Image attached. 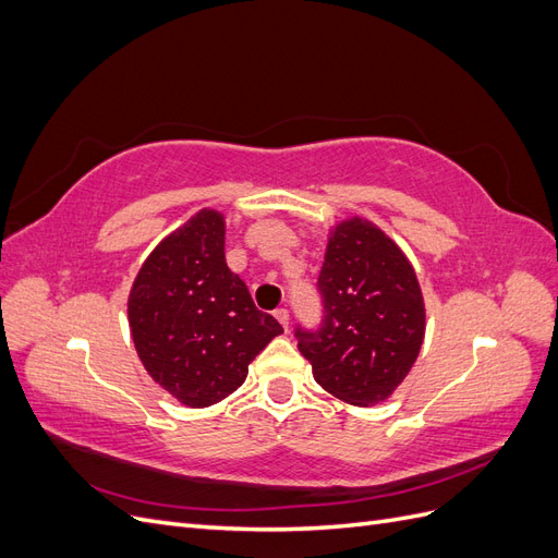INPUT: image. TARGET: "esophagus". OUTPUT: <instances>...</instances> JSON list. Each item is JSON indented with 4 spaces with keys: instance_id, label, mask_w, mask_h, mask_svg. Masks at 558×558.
I'll use <instances>...</instances> for the list:
<instances>
[{
    "instance_id": "1",
    "label": "esophagus",
    "mask_w": 558,
    "mask_h": 558,
    "mask_svg": "<svg viewBox=\"0 0 558 558\" xmlns=\"http://www.w3.org/2000/svg\"><path fill=\"white\" fill-rule=\"evenodd\" d=\"M275 318L283 326V330H289V310H283V307L275 310Z\"/></svg>"
}]
</instances>
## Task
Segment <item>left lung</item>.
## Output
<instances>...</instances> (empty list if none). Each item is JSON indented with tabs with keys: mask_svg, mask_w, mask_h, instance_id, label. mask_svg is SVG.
Here are the masks:
<instances>
[{
	"mask_svg": "<svg viewBox=\"0 0 558 558\" xmlns=\"http://www.w3.org/2000/svg\"><path fill=\"white\" fill-rule=\"evenodd\" d=\"M318 291L324 324L316 332L298 330L314 379L356 408L391 398L426 335L424 293L410 258L367 218H342L328 230Z\"/></svg>",
	"mask_w": 558,
	"mask_h": 558,
	"instance_id": "left-lung-1",
	"label": "left lung"
}]
</instances>
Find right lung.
<instances>
[{
	"instance_id": "right-lung-1",
	"label": "right lung",
	"mask_w": 558,
	"mask_h": 558,
	"mask_svg": "<svg viewBox=\"0 0 558 558\" xmlns=\"http://www.w3.org/2000/svg\"><path fill=\"white\" fill-rule=\"evenodd\" d=\"M128 324L150 379L193 410L238 391L248 363L283 332L230 272L226 216L211 207L148 253L128 295Z\"/></svg>"
}]
</instances>
